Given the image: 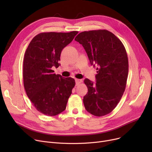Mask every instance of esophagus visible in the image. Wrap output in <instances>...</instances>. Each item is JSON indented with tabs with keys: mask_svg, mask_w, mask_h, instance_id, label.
Here are the masks:
<instances>
[{
	"mask_svg": "<svg viewBox=\"0 0 152 152\" xmlns=\"http://www.w3.org/2000/svg\"><path fill=\"white\" fill-rule=\"evenodd\" d=\"M75 81H76V86H78L79 84H81L82 83L81 79H76Z\"/></svg>",
	"mask_w": 152,
	"mask_h": 152,
	"instance_id": "esophagus-1",
	"label": "esophagus"
}]
</instances>
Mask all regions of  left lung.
<instances>
[{
	"mask_svg": "<svg viewBox=\"0 0 152 152\" xmlns=\"http://www.w3.org/2000/svg\"><path fill=\"white\" fill-rule=\"evenodd\" d=\"M82 44L91 65H96V83L84 79L88 92L84 97L86 110L95 116L111 113L120 101L128 76V57L125 47L111 32L92 30L79 33L75 39Z\"/></svg>",
	"mask_w": 152,
	"mask_h": 152,
	"instance_id": "8db88e82",
	"label": "left lung"
}]
</instances>
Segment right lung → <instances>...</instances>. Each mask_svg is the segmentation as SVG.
Masks as SVG:
<instances>
[{
	"label": "right lung",
	"instance_id": "1",
	"mask_svg": "<svg viewBox=\"0 0 152 152\" xmlns=\"http://www.w3.org/2000/svg\"><path fill=\"white\" fill-rule=\"evenodd\" d=\"M78 31L46 32L36 35L29 44L23 65V84L36 109L46 116H56L65 110L75 86L72 77H62L52 69L60 64L62 50Z\"/></svg>",
	"mask_w": 152,
	"mask_h": 152
}]
</instances>
